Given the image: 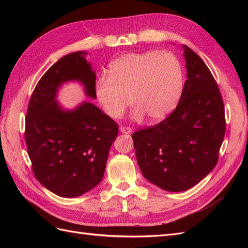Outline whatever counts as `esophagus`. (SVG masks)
Here are the masks:
<instances>
[{"instance_id":"1","label":"esophagus","mask_w":248,"mask_h":248,"mask_svg":"<svg viewBox=\"0 0 248 248\" xmlns=\"http://www.w3.org/2000/svg\"><path fill=\"white\" fill-rule=\"evenodd\" d=\"M120 131L122 133H130L132 131V128L128 126H121L120 127Z\"/></svg>"}]
</instances>
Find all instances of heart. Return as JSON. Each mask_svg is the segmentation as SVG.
<instances>
[{"instance_id":"obj_1","label":"heart","mask_w":248,"mask_h":248,"mask_svg":"<svg viewBox=\"0 0 248 248\" xmlns=\"http://www.w3.org/2000/svg\"><path fill=\"white\" fill-rule=\"evenodd\" d=\"M182 87L179 59L170 51L148 50L115 60L108 76L97 78L95 95L111 118L121 117L130 101L134 119L146 116L150 121H159L175 108Z\"/></svg>"}]
</instances>
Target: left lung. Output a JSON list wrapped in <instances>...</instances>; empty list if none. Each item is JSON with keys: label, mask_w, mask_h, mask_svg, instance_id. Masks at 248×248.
I'll return each mask as SVG.
<instances>
[{"label": "left lung", "mask_w": 248, "mask_h": 248, "mask_svg": "<svg viewBox=\"0 0 248 248\" xmlns=\"http://www.w3.org/2000/svg\"><path fill=\"white\" fill-rule=\"evenodd\" d=\"M187 79L177 108L154 126L132 134L144 177L160 188H191L218 161L226 133L222 96L204 61L184 46Z\"/></svg>", "instance_id": "8db88e82"}]
</instances>
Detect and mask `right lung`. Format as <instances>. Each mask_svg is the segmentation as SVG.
I'll return each instance as SVG.
<instances>
[{
	"label": "right lung",
	"mask_w": 248,
	"mask_h": 248,
	"mask_svg": "<svg viewBox=\"0 0 248 248\" xmlns=\"http://www.w3.org/2000/svg\"><path fill=\"white\" fill-rule=\"evenodd\" d=\"M85 51L64 56L43 74L29 101L25 140L38 181L60 197L76 198L98 184L119 126L93 103L66 111L56 102L58 88L79 80L95 98L96 76Z\"/></svg>",
	"instance_id": "add662e5"
}]
</instances>
